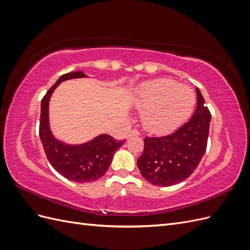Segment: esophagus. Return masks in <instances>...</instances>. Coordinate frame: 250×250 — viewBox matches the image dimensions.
<instances>
[{
	"mask_svg": "<svg viewBox=\"0 0 250 250\" xmlns=\"http://www.w3.org/2000/svg\"><path fill=\"white\" fill-rule=\"evenodd\" d=\"M135 135H140V132H139L138 130L133 129V130H131L129 133H128L127 137H128V138H130V137H135Z\"/></svg>",
	"mask_w": 250,
	"mask_h": 250,
	"instance_id": "34e87169",
	"label": "esophagus"
}]
</instances>
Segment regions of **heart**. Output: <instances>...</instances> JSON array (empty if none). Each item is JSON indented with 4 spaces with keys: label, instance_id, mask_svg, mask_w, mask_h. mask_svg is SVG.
Masks as SVG:
<instances>
[{
    "label": "heart",
    "instance_id": "1",
    "mask_svg": "<svg viewBox=\"0 0 250 250\" xmlns=\"http://www.w3.org/2000/svg\"><path fill=\"white\" fill-rule=\"evenodd\" d=\"M133 104L142 110V123L147 130L167 133L191 116L196 95L191 87L162 78L142 84L133 94Z\"/></svg>",
    "mask_w": 250,
    "mask_h": 250
}]
</instances>
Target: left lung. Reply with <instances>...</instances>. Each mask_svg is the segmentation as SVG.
Instances as JSON below:
<instances>
[{
  "label": "left lung",
  "instance_id": "left-lung-1",
  "mask_svg": "<svg viewBox=\"0 0 250 250\" xmlns=\"http://www.w3.org/2000/svg\"><path fill=\"white\" fill-rule=\"evenodd\" d=\"M197 107L188 122L164 137L145 138L137 162L143 177L155 186L170 187L186 180L206 153L210 113L198 87Z\"/></svg>",
  "mask_w": 250,
  "mask_h": 250
}]
</instances>
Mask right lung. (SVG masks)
Instances as JSON below:
<instances>
[{
	"label": "right lung",
	"mask_w": 250,
	"mask_h": 250,
	"mask_svg": "<svg viewBox=\"0 0 250 250\" xmlns=\"http://www.w3.org/2000/svg\"><path fill=\"white\" fill-rule=\"evenodd\" d=\"M82 71L60 76L43 97L41 105L40 138L48 161L60 175L76 183H90L101 178L112 162L113 154L125 141H117L108 134H99L82 144H67L53 134L49 120V103L60 83L77 78H87Z\"/></svg>",
	"instance_id": "add662e5"
}]
</instances>
